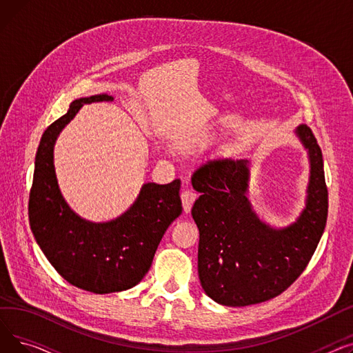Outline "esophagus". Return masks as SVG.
<instances>
[{
    "label": "esophagus",
    "instance_id": "1",
    "mask_svg": "<svg viewBox=\"0 0 353 353\" xmlns=\"http://www.w3.org/2000/svg\"><path fill=\"white\" fill-rule=\"evenodd\" d=\"M180 197H181V203H183V210L186 212V213H189L192 210L193 203L197 199V193L194 190H192V189H186V190L181 192Z\"/></svg>",
    "mask_w": 353,
    "mask_h": 353
}]
</instances>
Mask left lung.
I'll list each match as a JSON object with an SVG mask.
<instances>
[{"instance_id": "8db88e82", "label": "left lung", "mask_w": 353, "mask_h": 353, "mask_svg": "<svg viewBox=\"0 0 353 353\" xmlns=\"http://www.w3.org/2000/svg\"><path fill=\"white\" fill-rule=\"evenodd\" d=\"M309 150L306 208L286 229L262 223L246 197L248 160H209L192 176L200 193L192 216L200 233L199 279L206 294L226 306L276 298L303 273L327 219L322 150L310 127L296 130Z\"/></svg>"}]
</instances>
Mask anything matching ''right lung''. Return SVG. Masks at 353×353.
<instances>
[{
  "mask_svg": "<svg viewBox=\"0 0 353 353\" xmlns=\"http://www.w3.org/2000/svg\"><path fill=\"white\" fill-rule=\"evenodd\" d=\"M96 101H113V97L74 100L67 113L47 127L35 156L28 219L37 243L63 279L103 294L130 289L143 279L164 232L183 208L180 179L145 183L133 206L107 223H91L68 208L54 172V143L83 104Z\"/></svg>",
  "mask_w": 353,
  "mask_h": 353,
  "instance_id": "1",
  "label": "right lung"
}]
</instances>
